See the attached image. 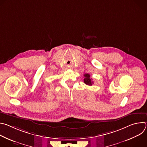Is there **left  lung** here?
Returning <instances> with one entry per match:
<instances>
[{
    "mask_svg": "<svg viewBox=\"0 0 147 147\" xmlns=\"http://www.w3.org/2000/svg\"><path fill=\"white\" fill-rule=\"evenodd\" d=\"M84 79V82L88 86H92L93 84V81H92V79L90 78V75L89 74H85Z\"/></svg>",
    "mask_w": 147,
    "mask_h": 147,
    "instance_id": "obj_1",
    "label": "left lung"
}]
</instances>
